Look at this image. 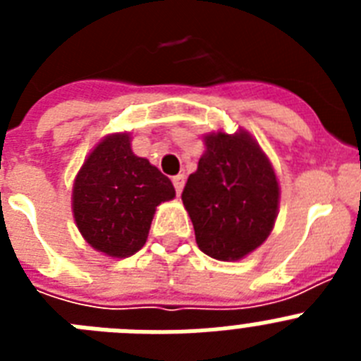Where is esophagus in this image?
I'll return each mask as SVG.
<instances>
[{"label": "esophagus", "instance_id": "34e87169", "mask_svg": "<svg viewBox=\"0 0 361 361\" xmlns=\"http://www.w3.org/2000/svg\"><path fill=\"white\" fill-rule=\"evenodd\" d=\"M171 183H173L175 191H177V195H180V191H183V188H184V175L183 173L175 175V177L171 178Z\"/></svg>", "mask_w": 361, "mask_h": 361}]
</instances>
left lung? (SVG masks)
<instances>
[{
  "mask_svg": "<svg viewBox=\"0 0 361 361\" xmlns=\"http://www.w3.org/2000/svg\"><path fill=\"white\" fill-rule=\"evenodd\" d=\"M206 152L188 177L183 202L199 250L216 260H240L269 237L280 188L262 148L245 130L204 137Z\"/></svg>",
  "mask_w": 361,
  "mask_h": 361,
  "instance_id": "1",
  "label": "left lung"
}]
</instances>
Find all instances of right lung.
<instances>
[{
  "label": "right lung",
  "mask_w": 361,
  "mask_h": 361,
  "mask_svg": "<svg viewBox=\"0 0 361 361\" xmlns=\"http://www.w3.org/2000/svg\"><path fill=\"white\" fill-rule=\"evenodd\" d=\"M173 197L170 178L132 152L130 133H114L92 149L73 180V219L94 250L126 258L146 244L155 208Z\"/></svg>",
  "instance_id": "obj_1"
}]
</instances>
